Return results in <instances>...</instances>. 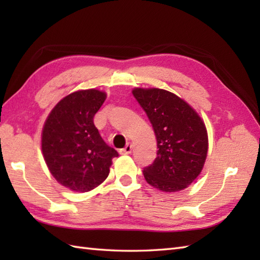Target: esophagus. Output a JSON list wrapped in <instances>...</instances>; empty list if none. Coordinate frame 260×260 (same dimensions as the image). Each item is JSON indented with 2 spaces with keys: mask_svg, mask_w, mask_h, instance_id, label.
<instances>
[{
  "mask_svg": "<svg viewBox=\"0 0 260 260\" xmlns=\"http://www.w3.org/2000/svg\"><path fill=\"white\" fill-rule=\"evenodd\" d=\"M132 150H133V146H132V144H127L124 148H121V150L119 151L120 154H131L132 153Z\"/></svg>",
  "mask_w": 260,
  "mask_h": 260,
  "instance_id": "esophagus-1",
  "label": "esophagus"
}]
</instances>
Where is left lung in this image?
I'll use <instances>...</instances> for the list:
<instances>
[{
	"mask_svg": "<svg viewBox=\"0 0 260 260\" xmlns=\"http://www.w3.org/2000/svg\"><path fill=\"white\" fill-rule=\"evenodd\" d=\"M133 95L144 109L157 142L154 162L143 170L148 184L163 192L185 189L200 174L208 154L203 120L189 104L158 88H135Z\"/></svg>",
	"mask_w": 260,
	"mask_h": 260,
	"instance_id": "1",
	"label": "left lung"
}]
</instances>
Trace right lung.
Segmentation results:
<instances>
[{"label":"right lung","mask_w":260,"mask_h":260,"mask_svg":"<svg viewBox=\"0 0 260 260\" xmlns=\"http://www.w3.org/2000/svg\"><path fill=\"white\" fill-rule=\"evenodd\" d=\"M105 99L106 93L97 89L75 91L54 106L43 126L42 153L49 171L73 191L87 192L103 183L118 156L93 124Z\"/></svg>","instance_id":"obj_1"}]
</instances>
